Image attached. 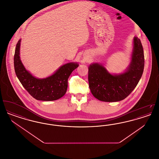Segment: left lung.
<instances>
[{"label": "left lung", "mask_w": 159, "mask_h": 159, "mask_svg": "<svg viewBox=\"0 0 159 159\" xmlns=\"http://www.w3.org/2000/svg\"><path fill=\"white\" fill-rule=\"evenodd\" d=\"M144 55L141 40H133L131 61L128 68L120 74H111L101 64L89 66L88 81L93 97L104 102H117L126 98L135 88L143 75Z\"/></svg>", "instance_id": "obj_1"}]
</instances>
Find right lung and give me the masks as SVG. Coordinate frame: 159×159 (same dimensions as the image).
Returning <instances> with one entry per match:
<instances>
[{
  "label": "right lung",
  "mask_w": 159,
  "mask_h": 159,
  "mask_svg": "<svg viewBox=\"0 0 159 159\" xmlns=\"http://www.w3.org/2000/svg\"><path fill=\"white\" fill-rule=\"evenodd\" d=\"M21 40H18L16 45L14 62L16 75L23 87L37 100L50 101L62 97L67 89L68 77L78 67L79 64L74 62L67 63L49 77L36 78L25 69L20 60Z\"/></svg>",
  "instance_id": "obj_1"
}]
</instances>
